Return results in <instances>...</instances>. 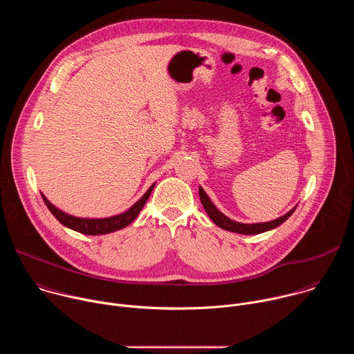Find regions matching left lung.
<instances>
[{
  "instance_id": "obj_1",
  "label": "left lung",
  "mask_w": 354,
  "mask_h": 354,
  "mask_svg": "<svg viewBox=\"0 0 354 354\" xmlns=\"http://www.w3.org/2000/svg\"><path fill=\"white\" fill-rule=\"evenodd\" d=\"M198 194H200V200L201 205H203L206 213L209 214V217L213 220V223L216 225H218L220 228L225 230V231H231V232H238V234H245V235H254V234H261L269 230H273L276 227H279L280 224H283L295 210V207L292 210H290L287 214L269 221V223H257V224H242V223H236L230 220L228 217H225L223 213H220L216 206L212 203V200L209 198V196L206 194V192L198 187Z\"/></svg>"
}]
</instances>
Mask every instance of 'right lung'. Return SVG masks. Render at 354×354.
<instances>
[{"mask_svg": "<svg viewBox=\"0 0 354 354\" xmlns=\"http://www.w3.org/2000/svg\"><path fill=\"white\" fill-rule=\"evenodd\" d=\"M153 189H154V185L151 186L145 192V194L126 213H122L119 216H113V217H109V218H97V220L78 218V217L68 216V214L63 213L62 210H59L57 207H55L43 194H41V197H43V201H44V205L47 206V209L52 212V214L63 225H66V227H68V228H71L77 232L85 234V235H104V234H109V232L122 230V228L127 227L130 223H133L136 220V217L138 216V213L141 212V209L144 207V205L147 203V200H148L151 192H153Z\"/></svg>", "mask_w": 354, "mask_h": 354, "instance_id": "1", "label": "right lung"}]
</instances>
